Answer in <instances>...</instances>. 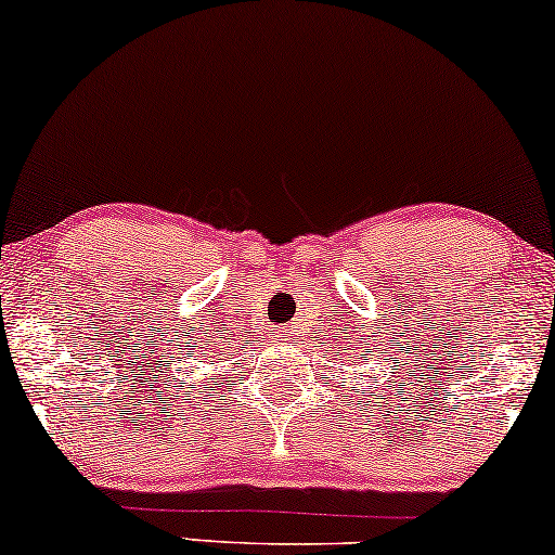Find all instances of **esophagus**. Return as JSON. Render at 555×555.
<instances>
[{
	"label": "esophagus",
	"mask_w": 555,
	"mask_h": 555,
	"mask_svg": "<svg viewBox=\"0 0 555 555\" xmlns=\"http://www.w3.org/2000/svg\"><path fill=\"white\" fill-rule=\"evenodd\" d=\"M275 340H291V328L275 331Z\"/></svg>",
	"instance_id": "esophagus-1"
}]
</instances>
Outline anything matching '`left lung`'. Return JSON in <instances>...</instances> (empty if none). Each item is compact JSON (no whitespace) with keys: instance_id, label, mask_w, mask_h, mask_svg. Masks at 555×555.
<instances>
[{"instance_id":"obj_1","label":"left lung","mask_w":555,"mask_h":555,"mask_svg":"<svg viewBox=\"0 0 555 555\" xmlns=\"http://www.w3.org/2000/svg\"><path fill=\"white\" fill-rule=\"evenodd\" d=\"M361 356H363V353H361Z\"/></svg>"}]
</instances>
